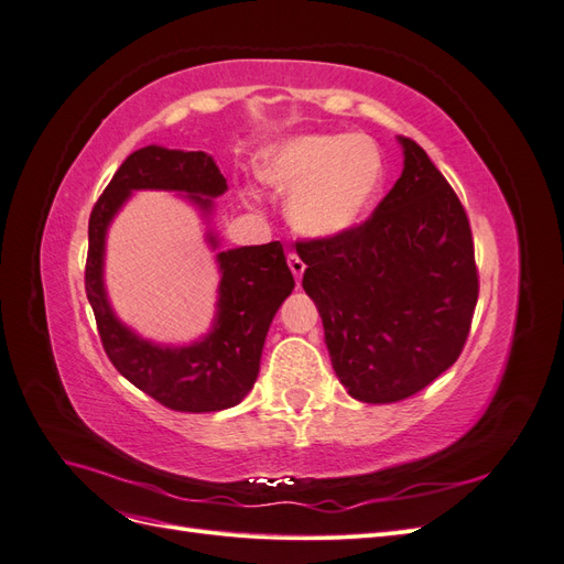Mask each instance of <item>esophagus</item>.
Here are the masks:
<instances>
[{
	"label": "esophagus",
	"instance_id": "1",
	"mask_svg": "<svg viewBox=\"0 0 564 564\" xmlns=\"http://www.w3.org/2000/svg\"><path fill=\"white\" fill-rule=\"evenodd\" d=\"M286 261H289V268H292V272H294L296 282H301V278H303V270H305V263H303L301 256H299L296 251H292V253L286 256Z\"/></svg>",
	"mask_w": 564,
	"mask_h": 564
}]
</instances>
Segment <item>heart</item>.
I'll return each mask as SVG.
<instances>
[{
  "label": "heart",
  "instance_id": "obj_1",
  "mask_svg": "<svg viewBox=\"0 0 564 564\" xmlns=\"http://www.w3.org/2000/svg\"><path fill=\"white\" fill-rule=\"evenodd\" d=\"M261 176L292 195L289 218L301 232L334 237L360 224L377 199L383 155L367 135H301L268 152Z\"/></svg>",
  "mask_w": 564,
  "mask_h": 564
}]
</instances>
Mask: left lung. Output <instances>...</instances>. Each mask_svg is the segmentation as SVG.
Instances as JSON below:
<instances>
[{"instance_id":"1","label":"left lung","mask_w":564,"mask_h":564,"mask_svg":"<svg viewBox=\"0 0 564 564\" xmlns=\"http://www.w3.org/2000/svg\"><path fill=\"white\" fill-rule=\"evenodd\" d=\"M400 143L402 176L367 220L296 242L336 377L371 404L412 398L458 360L480 294L464 204L416 141Z\"/></svg>"}]
</instances>
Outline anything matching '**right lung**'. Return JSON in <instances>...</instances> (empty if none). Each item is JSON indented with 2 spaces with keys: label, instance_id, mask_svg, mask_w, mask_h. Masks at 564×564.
<instances>
[{
  "label": "right lung",
  "instance_id": "right-lung-1",
  "mask_svg": "<svg viewBox=\"0 0 564 564\" xmlns=\"http://www.w3.org/2000/svg\"><path fill=\"white\" fill-rule=\"evenodd\" d=\"M226 178L207 152L148 145L131 152L94 204L84 286L100 344L115 369L145 395L174 412H220L242 402L259 377L272 317L292 294L294 275L280 242L220 251L218 317L214 332L187 348H160L135 336L110 308L104 286L106 232L131 191L187 193L204 212L226 193ZM209 242L216 247L214 235Z\"/></svg>",
  "mask_w": 564,
  "mask_h": 564
}]
</instances>
